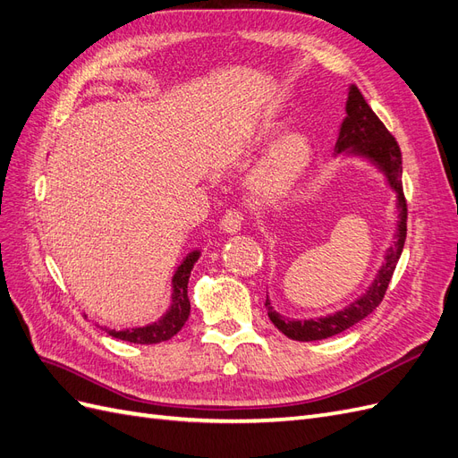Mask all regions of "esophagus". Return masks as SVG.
Masks as SVG:
<instances>
[{
  "label": "esophagus",
  "instance_id": "1",
  "mask_svg": "<svg viewBox=\"0 0 458 458\" xmlns=\"http://www.w3.org/2000/svg\"><path fill=\"white\" fill-rule=\"evenodd\" d=\"M219 227H221V231H225L227 234L239 233L241 227H242V214L237 212V210H229L224 217H221Z\"/></svg>",
  "mask_w": 458,
  "mask_h": 458
}]
</instances>
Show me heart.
<instances>
[{
  "mask_svg": "<svg viewBox=\"0 0 458 458\" xmlns=\"http://www.w3.org/2000/svg\"><path fill=\"white\" fill-rule=\"evenodd\" d=\"M267 130L259 137L261 143H267L275 135ZM313 162V145L308 135L300 131L286 133L275 141L263 158L254 165L248 175V189L259 202H276L293 192L296 185L308 174Z\"/></svg>",
  "mask_w": 458,
  "mask_h": 458,
  "instance_id": "1",
  "label": "heart"
}]
</instances>
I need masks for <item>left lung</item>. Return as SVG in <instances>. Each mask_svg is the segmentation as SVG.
Instances as JSON below:
<instances>
[{
  "mask_svg": "<svg viewBox=\"0 0 458 458\" xmlns=\"http://www.w3.org/2000/svg\"><path fill=\"white\" fill-rule=\"evenodd\" d=\"M335 150L336 155L359 157L377 165L378 172L384 174L387 187L395 192L399 221L394 234V242L386 250L380 271L374 276V281L367 293L361 298L352 301L348 308L327 317L303 318V321H300V318H288L283 317L281 313H276L267 296L266 308L271 323L279 328L284 336L298 342L325 340L340 335V332L357 325L361 318H365L377 310L386 294L387 284L392 281V275L395 271L401 252H403V244L407 237V202L403 197V183H401V174H403V168H401V150L395 137L386 130L380 118L372 113V108L365 101L361 91L357 89V86H350L348 101H345V118L340 126Z\"/></svg>",
  "mask_w": 458,
  "mask_h": 458,
  "instance_id": "8db88e82",
  "label": "left lung"
}]
</instances>
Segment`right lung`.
I'll return each instance as SVG.
<instances>
[{
  "label": "right lung",
  "instance_id": "1",
  "mask_svg": "<svg viewBox=\"0 0 458 458\" xmlns=\"http://www.w3.org/2000/svg\"><path fill=\"white\" fill-rule=\"evenodd\" d=\"M199 258H200V250H192L183 258L182 266L175 269L172 276V306L158 318V321L145 327H137V328H123V330L105 328L108 335L113 338L131 342V344H158V342L174 338L177 332L183 328L191 313L187 284H189L191 271L195 267Z\"/></svg>",
  "mask_w": 458,
  "mask_h": 458
}]
</instances>
